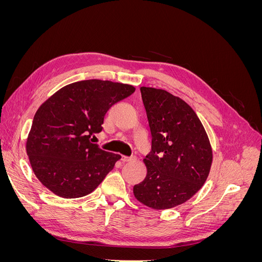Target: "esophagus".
I'll use <instances>...</instances> for the list:
<instances>
[{"label": "esophagus", "mask_w": 262, "mask_h": 262, "mask_svg": "<svg viewBox=\"0 0 262 262\" xmlns=\"http://www.w3.org/2000/svg\"><path fill=\"white\" fill-rule=\"evenodd\" d=\"M133 160H136V158H134V157H128V156H122L121 157V161L123 163H128V162H131Z\"/></svg>", "instance_id": "obj_1"}]
</instances>
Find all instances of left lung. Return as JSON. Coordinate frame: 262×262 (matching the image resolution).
<instances>
[{"label": "left lung", "instance_id": "obj_1", "mask_svg": "<svg viewBox=\"0 0 262 262\" xmlns=\"http://www.w3.org/2000/svg\"><path fill=\"white\" fill-rule=\"evenodd\" d=\"M152 134L144 160L146 177L133 187L142 204L154 210L175 208L193 196L207 180L213 154L210 140L193 109L164 90L141 87Z\"/></svg>", "mask_w": 262, "mask_h": 262}]
</instances>
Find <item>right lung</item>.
<instances>
[{"label":"right lung","mask_w":262,"mask_h":262,"mask_svg":"<svg viewBox=\"0 0 262 262\" xmlns=\"http://www.w3.org/2000/svg\"><path fill=\"white\" fill-rule=\"evenodd\" d=\"M134 86L86 80L62 87L38 108L26 141L33 171L51 192L66 199L93 192L114 168L119 154L92 143L109 108Z\"/></svg>","instance_id":"add662e5"}]
</instances>
